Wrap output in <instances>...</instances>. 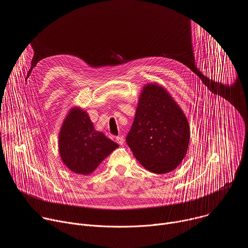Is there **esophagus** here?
<instances>
[{
    "label": "esophagus",
    "mask_w": 248,
    "mask_h": 248,
    "mask_svg": "<svg viewBox=\"0 0 248 248\" xmlns=\"http://www.w3.org/2000/svg\"><path fill=\"white\" fill-rule=\"evenodd\" d=\"M116 141H117V142H118L120 145H124V139L123 136H118V137H116Z\"/></svg>",
    "instance_id": "esophagus-1"
}]
</instances>
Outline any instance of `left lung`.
<instances>
[{
    "mask_svg": "<svg viewBox=\"0 0 248 248\" xmlns=\"http://www.w3.org/2000/svg\"><path fill=\"white\" fill-rule=\"evenodd\" d=\"M189 138L188 121L167 89L144 85L126 136L137 161L154 173L170 172L186 157Z\"/></svg>",
    "mask_w": 248,
    "mask_h": 248,
    "instance_id": "left-lung-1",
    "label": "left lung"
}]
</instances>
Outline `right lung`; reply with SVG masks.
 Wrapping results in <instances>:
<instances>
[{
  "label": "right lung",
  "instance_id": "obj_1",
  "mask_svg": "<svg viewBox=\"0 0 248 248\" xmlns=\"http://www.w3.org/2000/svg\"><path fill=\"white\" fill-rule=\"evenodd\" d=\"M119 145L94 129L86 111L73 107L59 133V151L62 163L78 174H90Z\"/></svg>",
  "mask_w": 248,
  "mask_h": 248
}]
</instances>
